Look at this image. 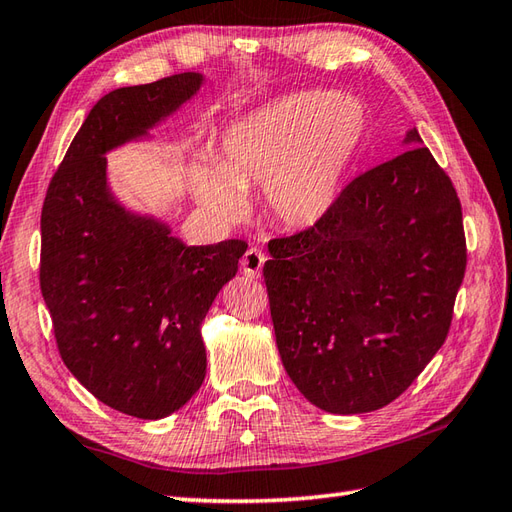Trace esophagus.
<instances>
[{"label":"esophagus","instance_id":"esophagus-1","mask_svg":"<svg viewBox=\"0 0 512 512\" xmlns=\"http://www.w3.org/2000/svg\"><path fill=\"white\" fill-rule=\"evenodd\" d=\"M266 262V255L259 248H248L242 257V270L244 275L250 279H257L262 275V268Z\"/></svg>","mask_w":512,"mask_h":512}]
</instances>
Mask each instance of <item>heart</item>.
<instances>
[{
  "mask_svg": "<svg viewBox=\"0 0 512 512\" xmlns=\"http://www.w3.org/2000/svg\"><path fill=\"white\" fill-rule=\"evenodd\" d=\"M363 132V112L350 99L281 96L228 129L217 169H191L193 191L220 220L237 222L246 213L244 193L264 189L270 220L306 231L332 211Z\"/></svg>",
  "mask_w": 512,
  "mask_h": 512,
  "instance_id": "obj_1",
  "label": "heart"
}]
</instances>
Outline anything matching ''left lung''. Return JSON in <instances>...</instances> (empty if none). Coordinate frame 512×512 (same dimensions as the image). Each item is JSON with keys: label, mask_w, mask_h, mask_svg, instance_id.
Here are the masks:
<instances>
[{"label": "left lung", "mask_w": 512, "mask_h": 512, "mask_svg": "<svg viewBox=\"0 0 512 512\" xmlns=\"http://www.w3.org/2000/svg\"><path fill=\"white\" fill-rule=\"evenodd\" d=\"M407 145L347 184L317 226L268 242L281 363L323 411L389 405L451 328L466 270L462 204L416 129Z\"/></svg>", "instance_id": "obj_1"}]
</instances>
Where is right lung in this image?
<instances>
[{
    "mask_svg": "<svg viewBox=\"0 0 512 512\" xmlns=\"http://www.w3.org/2000/svg\"><path fill=\"white\" fill-rule=\"evenodd\" d=\"M182 72L96 103L65 151L41 209L39 284L65 367L127 416L158 420L200 389V325L248 244L187 246L169 226L125 211L105 154L147 134L200 90Z\"/></svg>",
    "mask_w": 512,
    "mask_h": 512,
    "instance_id": "right-lung-1",
    "label": "right lung"
}]
</instances>
